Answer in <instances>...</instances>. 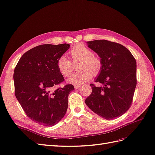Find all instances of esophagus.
Segmentation results:
<instances>
[{"label": "esophagus", "instance_id": "obj_1", "mask_svg": "<svg viewBox=\"0 0 155 155\" xmlns=\"http://www.w3.org/2000/svg\"><path fill=\"white\" fill-rule=\"evenodd\" d=\"M74 88L77 89V88L81 87V85H80V84H74Z\"/></svg>", "mask_w": 155, "mask_h": 155}]
</instances>
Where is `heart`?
Wrapping results in <instances>:
<instances>
[{
    "label": "heart",
    "mask_w": 155,
    "mask_h": 155,
    "mask_svg": "<svg viewBox=\"0 0 155 155\" xmlns=\"http://www.w3.org/2000/svg\"><path fill=\"white\" fill-rule=\"evenodd\" d=\"M69 54L73 62L77 64V73L69 78L73 84H82L91 79L93 75L100 73L102 68V61L100 57L95 55L92 50L82 44L73 46L69 51ZM57 67L61 74L69 77L73 72V64L65 55H61L57 61Z\"/></svg>",
    "instance_id": "b5f03b06"
}]
</instances>
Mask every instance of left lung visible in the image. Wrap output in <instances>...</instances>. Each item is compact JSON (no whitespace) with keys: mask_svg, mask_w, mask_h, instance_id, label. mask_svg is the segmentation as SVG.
Wrapping results in <instances>:
<instances>
[{"mask_svg":"<svg viewBox=\"0 0 155 155\" xmlns=\"http://www.w3.org/2000/svg\"><path fill=\"white\" fill-rule=\"evenodd\" d=\"M89 48L102 61V68L92 93L85 103L94 113L106 120L121 116L130 107L137 85L136 61L129 50L118 43L100 39L88 41Z\"/></svg>","mask_w":155,"mask_h":155,"instance_id":"left-lung-1","label":"left lung"}]
</instances>
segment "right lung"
<instances>
[{
	"label": "right lung",
	"mask_w": 155,
	"mask_h": 155,
	"mask_svg": "<svg viewBox=\"0 0 155 155\" xmlns=\"http://www.w3.org/2000/svg\"><path fill=\"white\" fill-rule=\"evenodd\" d=\"M70 45L44 44L35 47L21 57L14 71L15 96L27 116L44 126L57 124L66 114L68 96L74 89L64 81L57 61Z\"/></svg>",
	"instance_id": "right-lung-1"
}]
</instances>
